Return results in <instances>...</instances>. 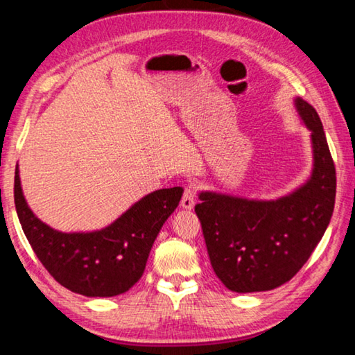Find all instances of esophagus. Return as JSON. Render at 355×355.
I'll return each mask as SVG.
<instances>
[{
  "label": "esophagus",
  "mask_w": 355,
  "mask_h": 355,
  "mask_svg": "<svg viewBox=\"0 0 355 355\" xmlns=\"http://www.w3.org/2000/svg\"><path fill=\"white\" fill-rule=\"evenodd\" d=\"M180 204H182L184 210H193L194 205H196V189H194V187H191V184H189V187L184 189L183 198H182V202H180Z\"/></svg>",
  "instance_id": "obj_1"
}]
</instances>
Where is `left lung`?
Here are the masks:
<instances>
[{
  "instance_id": "obj_1",
  "label": "left lung",
  "mask_w": 355,
  "mask_h": 355,
  "mask_svg": "<svg viewBox=\"0 0 355 355\" xmlns=\"http://www.w3.org/2000/svg\"><path fill=\"white\" fill-rule=\"evenodd\" d=\"M297 114L309 129L311 175L278 199H246L200 191L196 205L208 257L229 291L248 294L279 288L308 261L335 205V166L318 112L302 98Z\"/></svg>"
}]
</instances>
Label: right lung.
Wrapping results in <instances>:
<instances>
[{
	"label": "right lung",
	"mask_w": 355,
	"mask_h": 355,
	"mask_svg": "<svg viewBox=\"0 0 355 355\" xmlns=\"http://www.w3.org/2000/svg\"><path fill=\"white\" fill-rule=\"evenodd\" d=\"M19 173L17 164L15 210L33 251L61 286L85 297H115L137 283L162 224L183 196L180 187L157 189L109 226L88 232H61L41 221L28 207Z\"/></svg>",
	"instance_id": "1"
}]
</instances>
